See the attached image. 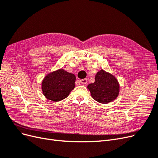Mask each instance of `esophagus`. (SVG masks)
Wrapping results in <instances>:
<instances>
[{
	"instance_id": "34e87169",
	"label": "esophagus",
	"mask_w": 158,
	"mask_h": 158,
	"mask_svg": "<svg viewBox=\"0 0 158 158\" xmlns=\"http://www.w3.org/2000/svg\"><path fill=\"white\" fill-rule=\"evenodd\" d=\"M80 82L81 83H82V84H87V82H88V80H87V79L84 78V79L80 80Z\"/></svg>"
}]
</instances>
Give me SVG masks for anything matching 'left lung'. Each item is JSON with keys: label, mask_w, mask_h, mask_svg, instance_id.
I'll return each mask as SVG.
<instances>
[{"label": "left lung", "mask_w": 158, "mask_h": 158, "mask_svg": "<svg viewBox=\"0 0 158 158\" xmlns=\"http://www.w3.org/2000/svg\"><path fill=\"white\" fill-rule=\"evenodd\" d=\"M91 95L95 101L108 103L115 99L119 94V84L111 74L100 70L95 77V82L88 85Z\"/></svg>", "instance_id": "left-lung-1"}]
</instances>
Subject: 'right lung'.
Segmentation results:
<instances>
[{"label": "right lung", "instance_id": "right-lung-1", "mask_svg": "<svg viewBox=\"0 0 158 158\" xmlns=\"http://www.w3.org/2000/svg\"><path fill=\"white\" fill-rule=\"evenodd\" d=\"M76 76L63 69L47 74L42 82L44 95L52 102H59L69 96L75 87Z\"/></svg>", "mask_w": 158, "mask_h": 158}]
</instances>
